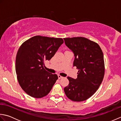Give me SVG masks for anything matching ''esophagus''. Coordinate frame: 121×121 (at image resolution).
<instances>
[{
    "mask_svg": "<svg viewBox=\"0 0 121 121\" xmlns=\"http://www.w3.org/2000/svg\"><path fill=\"white\" fill-rule=\"evenodd\" d=\"M58 78H59V79H61V78H63V76H61L60 75H58Z\"/></svg>",
    "mask_w": 121,
    "mask_h": 121,
    "instance_id": "esophagus-1",
    "label": "esophagus"
}]
</instances>
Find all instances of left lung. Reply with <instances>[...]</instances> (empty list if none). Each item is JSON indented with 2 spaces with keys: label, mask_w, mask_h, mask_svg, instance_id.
Listing matches in <instances>:
<instances>
[{
  "label": "left lung",
  "mask_w": 121,
  "mask_h": 121,
  "mask_svg": "<svg viewBox=\"0 0 121 121\" xmlns=\"http://www.w3.org/2000/svg\"><path fill=\"white\" fill-rule=\"evenodd\" d=\"M65 45L75 56L73 66L78 70L76 79L68 77L69 84L64 88L66 96L72 101L88 99L98 89L104 75V55L96 42L86 38H65Z\"/></svg>",
  "instance_id": "8db88e82"
}]
</instances>
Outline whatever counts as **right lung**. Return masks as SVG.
I'll list each match as a JSON object with an SVG mask.
<instances>
[{
  "mask_svg": "<svg viewBox=\"0 0 121 121\" xmlns=\"http://www.w3.org/2000/svg\"><path fill=\"white\" fill-rule=\"evenodd\" d=\"M63 42L61 38L37 35L19 48L15 60L17 79L29 96L41 98L49 93L58 77L45 70L44 61L50 60Z\"/></svg>",
  "mask_w": 121,
  "mask_h": 121,
  "instance_id": "obj_1",
  "label": "right lung"
}]
</instances>
